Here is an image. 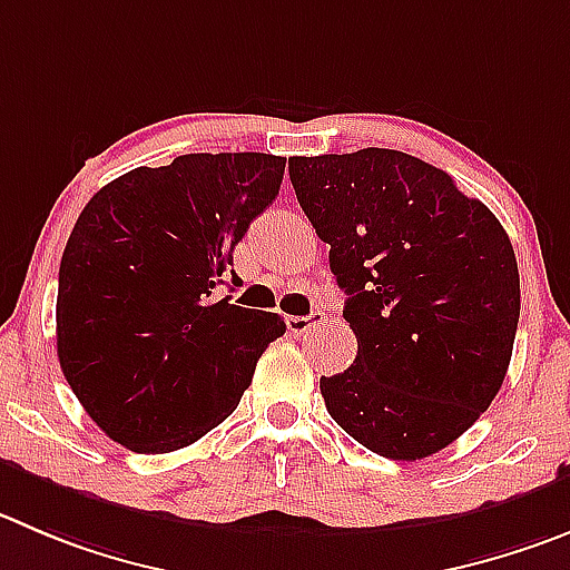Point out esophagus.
Segmentation results:
<instances>
[{"label": "esophagus", "mask_w": 570, "mask_h": 570, "mask_svg": "<svg viewBox=\"0 0 570 570\" xmlns=\"http://www.w3.org/2000/svg\"><path fill=\"white\" fill-rule=\"evenodd\" d=\"M321 323H323V312H312V315L306 317H286V328H289L295 337H306V334L315 332Z\"/></svg>", "instance_id": "esophagus-1"}]
</instances>
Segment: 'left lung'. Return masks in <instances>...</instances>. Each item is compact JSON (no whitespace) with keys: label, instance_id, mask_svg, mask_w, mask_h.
<instances>
[{"label":"left lung","instance_id":"8db88e82","mask_svg":"<svg viewBox=\"0 0 570 570\" xmlns=\"http://www.w3.org/2000/svg\"><path fill=\"white\" fill-rule=\"evenodd\" d=\"M303 213L348 295L357 360L323 376L326 411L393 461L453 444L492 405L512 360V242L453 177L391 148L289 159Z\"/></svg>","mask_w":570,"mask_h":570}]
</instances>
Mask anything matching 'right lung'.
Masks as SVG:
<instances>
[{
  "mask_svg": "<svg viewBox=\"0 0 570 570\" xmlns=\"http://www.w3.org/2000/svg\"><path fill=\"white\" fill-rule=\"evenodd\" d=\"M284 157L183 154L104 185L61 255L58 363L92 422L135 453L183 450L225 422L286 332L216 286L281 190Z\"/></svg>",
  "mask_w": 570,
  "mask_h": 570,
  "instance_id": "obj_1",
  "label": "right lung"
}]
</instances>
